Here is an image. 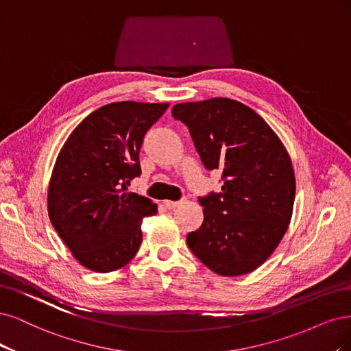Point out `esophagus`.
Instances as JSON below:
<instances>
[{"label":"esophagus","mask_w":351,"mask_h":351,"mask_svg":"<svg viewBox=\"0 0 351 351\" xmlns=\"http://www.w3.org/2000/svg\"><path fill=\"white\" fill-rule=\"evenodd\" d=\"M185 202V198H180V199H178V201H171V199H167V201H165V206L167 207V208H176L178 206H180V204H184Z\"/></svg>","instance_id":"obj_1"}]
</instances>
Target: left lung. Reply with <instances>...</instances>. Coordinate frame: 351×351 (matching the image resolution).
<instances>
[{
    "label": "left lung",
    "mask_w": 351,
    "mask_h": 351,
    "mask_svg": "<svg viewBox=\"0 0 351 351\" xmlns=\"http://www.w3.org/2000/svg\"><path fill=\"white\" fill-rule=\"evenodd\" d=\"M207 171H221V191L199 197L204 221L186 236L199 261L220 276L251 273L273 254L291 219L296 180L276 132L251 108L228 97L179 104Z\"/></svg>",
    "instance_id": "left-lung-1"
}]
</instances>
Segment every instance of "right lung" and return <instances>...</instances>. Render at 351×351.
<instances>
[{
    "label": "right lung",
    "mask_w": 351,
    "mask_h": 351,
    "mask_svg": "<svg viewBox=\"0 0 351 351\" xmlns=\"http://www.w3.org/2000/svg\"><path fill=\"white\" fill-rule=\"evenodd\" d=\"M169 104L115 101L86 117L55 162L48 213L56 233L86 268L109 273L138 252L141 221L157 213L143 195L128 192L141 175L145 132Z\"/></svg>",
    "instance_id": "1"
}]
</instances>
